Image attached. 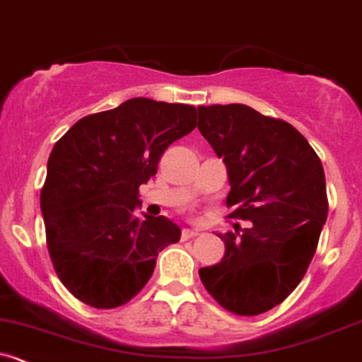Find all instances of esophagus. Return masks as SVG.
I'll return each instance as SVG.
<instances>
[{
	"label": "esophagus",
	"mask_w": 362,
	"mask_h": 362,
	"mask_svg": "<svg viewBox=\"0 0 362 362\" xmlns=\"http://www.w3.org/2000/svg\"><path fill=\"white\" fill-rule=\"evenodd\" d=\"M197 234H199V232L194 230V229H184V230H182V239H184V241H187V239L196 238Z\"/></svg>",
	"instance_id": "1"
}]
</instances>
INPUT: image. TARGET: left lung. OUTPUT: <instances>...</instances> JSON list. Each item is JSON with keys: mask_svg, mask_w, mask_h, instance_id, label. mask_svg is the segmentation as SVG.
<instances>
[{"mask_svg": "<svg viewBox=\"0 0 362 362\" xmlns=\"http://www.w3.org/2000/svg\"><path fill=\"white\" fill-rule=\"evenodd\" d=\"M201 135L229 175V218L250 226L218 234L226 255L199 277L232 314L258 315L300 284L328 216L321 159L290 123L243 104L197 107Z\"/></svg>", "mask_w": 362, "mask_h": 362, "instance_id": "left-lung-1", "label": "left lung"}]
</instances>
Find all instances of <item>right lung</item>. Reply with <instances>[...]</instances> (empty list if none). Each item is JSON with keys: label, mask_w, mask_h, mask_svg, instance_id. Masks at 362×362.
<instances>
[{"label": "right lung", "mask_w": 362, "mask_h": 362, "mask_svg": "<svg viewBox=\"0 0 362 362\" xmlns=\"http://www.w3.org/2000/svg\"><path fill=\"white\" fill-rule=\"evenodd\" d=\"M196 107L136 97L79 119L53 146L41 213L53 269L95 309L128 303L180 239L166 216L140 220L139 187L175 140L196 128Z\"/></svg>", "instance_id": "add662e5"}]
</instances>
